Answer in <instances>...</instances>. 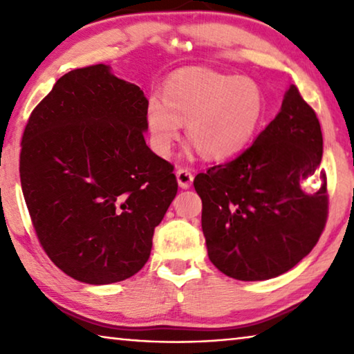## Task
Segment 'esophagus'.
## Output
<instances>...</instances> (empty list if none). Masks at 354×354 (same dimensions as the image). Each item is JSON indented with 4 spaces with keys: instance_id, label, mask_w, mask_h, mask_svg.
Listing matches in <instances>:
<instances>
[{
    "instance_id": "34e87169",
    "label": "esophagus",
    "mask_w": 354,
    "mask_h": 354,
    "mask_svg": "<svg viewBox=\"0 0 354 354\" xmlns=\"http://www.w3.org/2000/svg\"><path fill=\"white\" fill-rule=\"evenodd\" d=\"M176 179H178L179 187L189 189L192 185V181H194V175H192L190 170H187V169H179L176 171Z\"/></svg>"
}]
</instances>
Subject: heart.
I'll return each mask as SVG.
<instances>
[{
  "mask_svg": "<svg viewBox=\"0 0 354 354\" xmlns=\"http://www.w3.org/2000/svg\"><path fill=\"white\" fill-rule=\"evenodd\" d=\"M266 101L257 82L215 71H185L164 87V100L151 97L147 106V127L151 147L169 156L185 134L203 158H230L247 145L259 127Z\"/></svg>",
  "mask_w": 354,
  "mask_h": 354,
  "instance_id": "1",
  "label": "heart"
}]
</instances>
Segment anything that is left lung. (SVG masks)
Returning a JSON list of instances; mask_svg holds the SVG:
<instances>
[{
  "label": "left lung",
  "instance_id": "8db88e82",
  "mask_svg": "<svg viewBox=\"0 0 354 354\" xmlns=\"http://www.w3.org/2000/svg\"><path fill=\"white\" fill-rule=\"evenodd\" d=\"M319 118L290 86L281 111L236 159L195 176L207 256L226 277H279L310 253L326 225ZM321 179L319 189L302 184Z\"/></svg>",
  "mask_w": 354,
  "mask_h": 354
}]
</instances>
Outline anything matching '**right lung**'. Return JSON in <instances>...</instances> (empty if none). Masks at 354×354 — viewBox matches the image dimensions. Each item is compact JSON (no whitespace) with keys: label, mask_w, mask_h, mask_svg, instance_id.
Masks as SVG:
<instances>
[{"label":"right lung","mask_w":354,"mask_h":354,"mask_svg":"<svg viewBox=\"0 0 354 354\" xmlns=\"http://www.w3.org/2000/svg\"><path fill=\"white\" fill-rule=\"evenodd\" d=\"M148 100L104 64L59 77L23 133L20 181L35 234L64 273L87 284L131 278L178 192L148 148Z\"/></svg>","instance_id":"add662e5"}]
</instances>
